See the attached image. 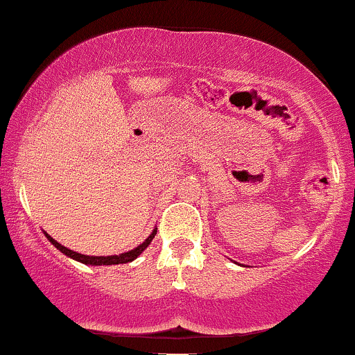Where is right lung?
I'll use <instances>...</instances> for the list:
<instances>
[{
	"label": "right lung",
	"instance_id": "obj_1",
	"mask_svg": "<svg viewBox=\"0 0 355 355\" xmlns=\"http://www.w3.org/2000/svg\"><path fill=\"white\" fill-rule=\"evenodd\" d=\"M155 235H157V230H153L152 235H150V237L146 239L144 243H140V245H138L137 248H133V250L125 252V254H120V255H108V257H93V255L76 254V252L70 250V248L61 245V243L56 242V240L53 239V237H50V235H48V234H46V239L50 240L53 245L58 248L60 252H63L64 255L71 257V259L78 260V262H81V263H87V266H116V263H128V262H132V260H135L137 257L140 255L141 252H144L145 248L150 245V242H152Z\"/></svg>",
	"mask_w": 355,
	"mask_h": 355
}]
</instances>
